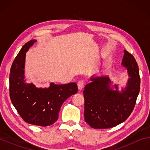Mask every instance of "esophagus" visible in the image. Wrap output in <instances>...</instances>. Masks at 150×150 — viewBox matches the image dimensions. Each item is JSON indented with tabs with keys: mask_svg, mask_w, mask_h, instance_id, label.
Instances as JSON below:
<instances>
[{
	"mask_svg": "<svg viewBox=\"0 0 150 150\" xmlns=\"http://www.w3.org/2000/svg\"><path fill=\"white\" fill-rule=\"evenodd\" d=\"M84 85H85V82L82 80H81L79 81V82L77 83V87H78V88L79 90V91H81L83 89V88L84 87Z\"/></svg>",
	"mask_w": 150,
	"mask_h": 150,
	"instance_id": "34e87169",
	"label": "esophagus"
}]
</instances>
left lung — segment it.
<instances>
[{"mask_svg": "<svg viewBox=\"0 0 150 150\" xmlns=\"http://www.w3.org/2000/svg\"><path fill=\"white\" fill-rule=\"evenodd\" d=\"M122 65L126 68L130 78L121 92L116 85V90L112 89L111 81L106 76L91 77V83L85 87V120L91 128H112L125 121L134 110L140 88L138 65L126 50Z\"/></svg>", "mask_w": 150, "mask_h": 150, "instance_id": "obj_1", "label": "left lung"}]
</instances>
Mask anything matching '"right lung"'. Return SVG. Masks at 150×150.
<instances>
[{
	"label": "right lung",
	"mask_w": 150,
	"mask_h": 150,
	"mask_svg": "<svg viewBox=\"0 0 150 150\" xmlns=\"http://www.w3.org/2000/svg\"><path fill=\"white\" fill-rule=\"evenodd\" d=\"M36 40L27 42L20 50L11 68L9 91L11 102L22 118L35 126H50L57 120L64 101L78 91L75 83L55 85L49 88H36L25 83L24 64L26 52Z\"/></svg>",
	"instance_id": "1"
}]
</instances>
